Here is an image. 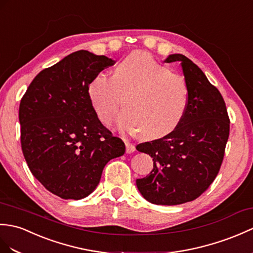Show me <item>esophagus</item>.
<instances>
[{
  "instance_id": "esophagus-1",
  "label": "esophagus",
  "mask_w": 253,
  "mask_h": 253,
  "mask_svg": "<svg viewBox=\"0 0 253 253\" xmlns=\"http://www.w3.org/2000/svg\"><path fill=\"white\" fill-rule=\"evenodd\" d=\"M125 144H126V153L130 154V153H132V152L136 151V146L129 142V141H125Z\"/></svg>"
}]
</instances>
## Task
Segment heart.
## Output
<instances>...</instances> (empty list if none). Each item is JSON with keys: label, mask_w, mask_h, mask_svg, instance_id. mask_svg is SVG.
<instances>
[{"label": "heart", "mask_w": 253, "mask_h": 253, "mask_svg": "<svg viewBox=\"0 0 253 253\" xmlns=\"http://www.w3.org/2000/svg\"><path fill=\"white\" fill-rule=\"evenodd\" d=\"M92 109L104 125L119 113L125 99L126 111L117 125L138 132L144 140L160 139L181 124L190 101L183 76L172 73L144 51H134L114 69L113 76L98 74L88 86Z\"/></svg>", "instance_id": "1"}]
</instances>
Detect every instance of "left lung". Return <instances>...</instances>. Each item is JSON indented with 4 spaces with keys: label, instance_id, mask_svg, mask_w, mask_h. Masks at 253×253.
Listing matches in <instances>:
<instances>
[{
    "label": "left lung",
    "instance_id": "left-lung-1",
    "mask_svg": "<svg viewBox=\"0 0 253 253\" xmlns=\"http://www.w3.org/2000/svg\"><path fill=\"white\" fill-rule=\"evenodd\" d=\"M174 61L181 62L190 89L184 119L168 136L136 146L153 158V170L136 181L139 192L148 202L166 206L192 202L208 189L219 172L230 134L218 88L184 55H169L164 62Z\"/></svg>",
    "mask_w": 253,
    "mask_h": 253
}]
</instances>
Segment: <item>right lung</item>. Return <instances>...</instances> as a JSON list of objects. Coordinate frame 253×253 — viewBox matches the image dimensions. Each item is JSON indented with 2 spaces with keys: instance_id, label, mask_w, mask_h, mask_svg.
I'll return each mask as SVG.
<instances>
[{
  "instance_id": "obj_1",
  "label": "right lung",
  "mask_w": 253,
  "mask_h": 253,
  "mask_svg": "<svg viewBox=\"0 0 253 253\" xmlns=\"http://www.w3.org/2000/svg\"><path fill=\"white\" fill-rule=\"evenodd\" d=\"M115 63L79 50L41 71L19 105L21 149L29 169L46 190L63 199L95 191L109 161L125 153L92 109L88 86Z\"/></svg>"
}]
</instances>
